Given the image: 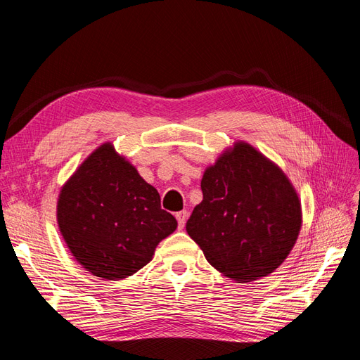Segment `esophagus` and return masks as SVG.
I'll list each match as a JSON object with an SVG mask.
<instances>
[{
    "label": "esophagus",
    "instance_id": "esophagus-1",
    "mask_svg": "<svg viewBox=\"0 0 360 360\" xmlns=\"http://www.w3.org/2000/svg\"><path fill=\"white\" fill-rule=\"evenodd\" d=\"M177 217V222H179V228H184V224L188 221V212L186 210H181L176 213Z\"/></svg>",
    "mask_w": 360,
    "mask_h": 360
}]
</instances>
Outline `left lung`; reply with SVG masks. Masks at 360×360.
Listing matches in <instances>:
<instances>
[{"mask_svg": "<svg viewBox=\"0 0 360 360\" xmlns=\"http://www.w3.org/2000/svg\"><path fill=\"white\" fill-rule=\"evenodd\" d=\"M201 191L186 231L214 269L250 282L282 264L297 240L302 212L296 191L275 163L237 143L205 169Z\"/></svg>", "mask_w": 360, "mask_h": 360, "instance_id": "1", "label": "left lung"}]
</instances>
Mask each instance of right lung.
I'll list each match as a JSON object with an SVG mask.
<instances>
[{
  "label": "right lung",
  "instance_id": "right-lung-1",
  "mask_svg": "<svg viewBox=\"0 0 360 360\" xmlns=\"http://www.w3.org/2000/svg\"><path fill=\"white\" fill-rule=\"evenodd\" d=\"M57 219L76 261L110 281L143 269L177 228L176 217L160 207L159 192L111 143L93 151L64 184Z\"/></svg>",
  "mask_w": 360,
  "mask_h": 360
}]
</instances>
